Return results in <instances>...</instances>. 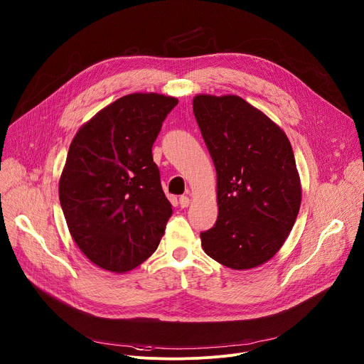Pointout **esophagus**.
Wrapping results in <instances>:
<instances>
[{
    "instance_id": "obj_1",
    "label": "esophagus",
    "mask_w": 364,
    "mask_h": 364,
    "mask_svg": "<svg viewBox=\"0 0 364 364\" xmlns=\"http://www.w3.org/2000/svg\"><path fill=\"white\" fill-rule=\"evenodd\" d=\"M188 204H190V198H188L187 196H181V197H180V205L183 207V209H186V207H188Z\"/></svg>"
}]
</instances>
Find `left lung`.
<instances>
[{
	"mask_svg": "<svg viewBox=\"0 0 364 364\" xmlns=\"http://www.w3.org/2000/svg\"><path fill=\"white\" fill-rule=\"evenodd\" d=\"M193 112L218 173L219 216L204 252L232 269L265 264L287 240L301 183L285 132L235 95H197Z\"/></svg>",
	"mask_w": 364,
	"mask_h": 364,
	"instance_id": "8db88e82",
	"label": "left lung"
}]
</instances>
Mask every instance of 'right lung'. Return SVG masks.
Returning <instances> with one entry per match:
<instances>
[{
	"instance_id": "right-lung-1",
	"label": "right lung",
	"mask_w": 364,
	"mask_h": 364,
	"mask_svg": "<svg viewBox=\"0 0 364 364\" xmlns=\"http://www.w3.org/2000/svg\"><path fill=\"white\" fill-rule=\"evenodd\" d=\"M178 100L131 93L75 135L59 181L69 232L96 267L122 274L159 247L173 215L152 144Z\"/></svg>"
}]
</instances>
